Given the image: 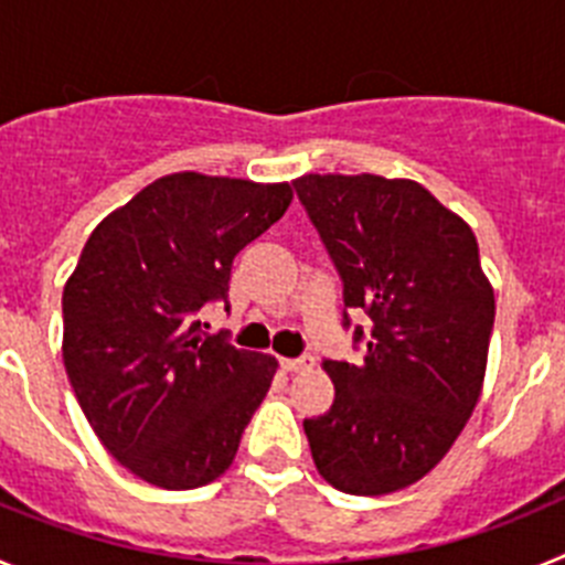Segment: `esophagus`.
<instances>
[{"label": "esophagus", "mask_w": 565, "mask_h": 565, "mask_svg": "<svg viewBox=\"0 0 565 565\" xmlns=\"http://www.w3.org/2000/svg\"><path fill=\"white\" fill-rule=\"evenodd\" d=\"M279 364H282V371H288V373H299V371H308V367H313V356L279 359Z\"/></svg>", "instance_id": "34e87169"}]
</instances>
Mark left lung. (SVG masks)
Segmentation results:
<instances>
[{"label": "left lung", "instance_id": "obj_1", "mask_svg": "<svg viewBox=\"0 0 565 565\" xmlns=\"http://www.w3.org/2000/svg\"><path fill=\"white\" fill-rule=\"evenodd\" d=\"M294 186L344 308L371 317L362 364L322 362L337 398L302 422L313 463L339 492L387 495L422 481L476 411L495 291L472 228L422 183L362 172L302 174Z\"/></svg>", "mask_w": 565, "mask_h": 565}]
</instances>
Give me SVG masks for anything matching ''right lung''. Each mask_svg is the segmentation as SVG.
I'll use <instances>...</instances> for the list:
<instances>
[{
  "mask_svg": "<svg viewBox=\"0 0 565 565\" xmlns=\"http://www.w3.org/2000/svg\"><path fill=\"white\" fill-rule=\"evenodd\" d=\"M291 183L174 172L107 214L62 294V356L98 441L161 489L212 483L277 373L268 353L206 337L232 259L277 223Z\"/></svg>",
  "mask_w": 565,
  "mask_h": 565,
  "instance_id": "1",
  "label": "right lung"
}]
</instances>
